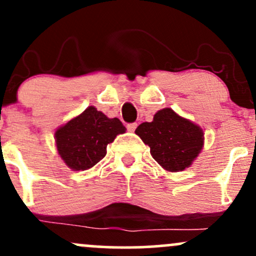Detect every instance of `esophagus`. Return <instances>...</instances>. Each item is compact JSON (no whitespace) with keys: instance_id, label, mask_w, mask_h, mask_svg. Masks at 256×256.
<instances>
[{"instance_id":"34e87169","label":"esophagus","mask_w":256,"mask_h":256,"mask_svg":"<svg viewBox=\"0 0 256 256\" xmlns=\"http://www.w3.org/2000/svg\"><path fill=\"white\" fill-rule=\"evenodd\" d=\"M126 128H128V131L134 132V130H136V128H137V122H131V124H128V126H126Z\"/></svg>"}]
</instances>
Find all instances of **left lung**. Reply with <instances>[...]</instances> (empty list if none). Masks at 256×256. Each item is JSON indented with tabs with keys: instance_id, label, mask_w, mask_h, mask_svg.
Here are the masks:
<instances>
[{
	"instance_id": "1",
	"label": "left lung",
	"mask_w": 256,
	"mask_h": 256,
	"mask_svg": "<svg viewBox=\"0 0 256 256\" xmlns=\"http://www.w3.org/2000/svg\"><path fill=\"white\" fill-rule=\"evenodd\" d=\"M136 134L150 146L152 158L170 172L192 165L204 146V131L171 108L158 110L152 122H142Z\"/></svg>"
}]
</instances>
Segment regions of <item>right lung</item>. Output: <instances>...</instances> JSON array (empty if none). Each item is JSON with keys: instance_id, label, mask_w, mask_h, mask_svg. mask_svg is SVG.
I'll return each instance as SVG.
<instances>
[{"instance_id": "obj_1", "label": "right lung", "mask_w": 256, "mask_h": 256, "mask_svg": "<svg viewBox=\"0 0 256 256\" xmlns=\"http://www.w3.org/2000/svg\"><path fill=\"white\" fill-rule=\"evenodd\" d=\"M125 131L118 118H107L90 106L55 132L58 155L70 168L85 171L101 161L107 154V146Z\"/></svg>"}]
</instances>
